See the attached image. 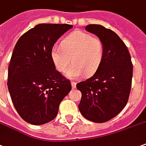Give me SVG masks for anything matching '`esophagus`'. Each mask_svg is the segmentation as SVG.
Instances as JSON below:
<instances>
[{"mask_svg":"<svg viewBox=\"0 0 146 146\" xmlns=\"http://www.w3.org/2000/svg\"><path fill=\"white\" fill-rule=\"evenodd\" d=\"M71 85H72V88H73V89H75V88H76V85H77V83H76V82H74V81H71Z\"/></svg>","mask_w":146,"mask_h":146,"instance_id":"1","label":"esophagus"}]
</instances>
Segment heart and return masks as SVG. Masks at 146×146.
<instances>
[{
    "label": "heart",
    "instance_id": "b5f03b06",
    "mask_svg": "<svg viewBox=\"0 0 146 146\" xmlns=\"http://www.w3.org/2000/svg\"><path fill=\"white\" fill-rule=\"evenodd\" d=\"M51 59L56 70L64 73L71 60L73 65L65 75L70 78L91 76L102 65L104 44L102 39L83 31H74L62 40L60 47L51 50Z\"/></svg>",
    "mask_w": 146,
    "mask_h": 146
}]
</instances>
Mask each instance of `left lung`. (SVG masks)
Wrapping results in <instances>:
<instances>
[{"mask_svg":"<svg viewBox=\"0 0 146 146\" xmlns=\"http://www.w3.org/2000/svg\"><path fill=\"white\" fill-rule=\"evenodd\" d=\"M86 29L102 39L104 57L93 77L77 84L81 92L78 108L85 118L106 122L127 104L133 77L131 56L122 40L111 29L100 25H89Z\"/></svg>","mask_w":146,"mask_h":146,"instance_id":"obj_1","label":"left lung"}]
</instances>
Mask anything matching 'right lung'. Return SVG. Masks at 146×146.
Returning a JSON list of instances; mask_svg holds the SVG:
<instances>
[{
	"instance_id": "1",
	"label": "right lung",
	"mask_w": 146,
	"mask_h": 146,
	"mask_svg": "<svg viewBox=\"0 0 146 146\" xmlns=\"http://www.w3.org/2000/svg\"><path fill=\"white\" fill-rule=\"evenodd\" d=\"M72 27L40 24L24 33L15 45L7 85L16 110L32 125L52 121L71 91L70 81L56 70L50 54L56 40Z\"/></svg>"
}]
</instances>
